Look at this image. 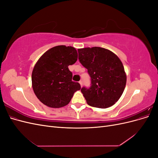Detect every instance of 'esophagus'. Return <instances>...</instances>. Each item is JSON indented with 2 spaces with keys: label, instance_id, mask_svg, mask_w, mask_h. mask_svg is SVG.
<instances>
[{
  "label": "esophagus",
  "instance_id": "esophagus-1",
  "mask_svg": "<svg viewBox=\"0 0 158 158\" xmlns=\"http://www.w3.org/2000/svg\"><path fill=\"white\" fill-rule=\"evenodd\" d=\"M79 83H80V85H81V87H82V81H80V82H79Z\"/></svg>",
  "mask_w": 158,
  "mask_h": 158
}]
</instances>
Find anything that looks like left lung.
I'll return each instance as SVG.
<instances>
[{"mask_svg": "<svg viewBox=\"0 0 158 158\" xmlns=\"http://www.w3.org/2000/svg\"><path fill=\"white\" fill-rule=\"evenodd\" d=\"M78 59L91 77L89 88L81 92L90 106L106 109L115 103L122 95L127 74L121 60L107 49L99 47L78 49Z\"/></svg>", "mask_w": 158, "mask_h": 158, "instance_id": "left-lung-1", "label": "left lung"}]
</instances>
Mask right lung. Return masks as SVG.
<instances>
[{
	"label": "right lung",
	"mask_w": 158,
	"mask_h": 158,
	"mask_svg": "<svg viewBox=\"0 0 158 158\" xmlns=\"http://www.w3.org/2000/svg\"><path fill=\"white\" fill-rule=\"evenodd\" d=\"M78 59L73 47L58 45L47 51L37 60L32 71V88L37 98L45 106L60 108L68 105L75 92L81 89L72 81L68 66Z\"/></svg>",
	"instance_id": "1"
}]
</instances>
